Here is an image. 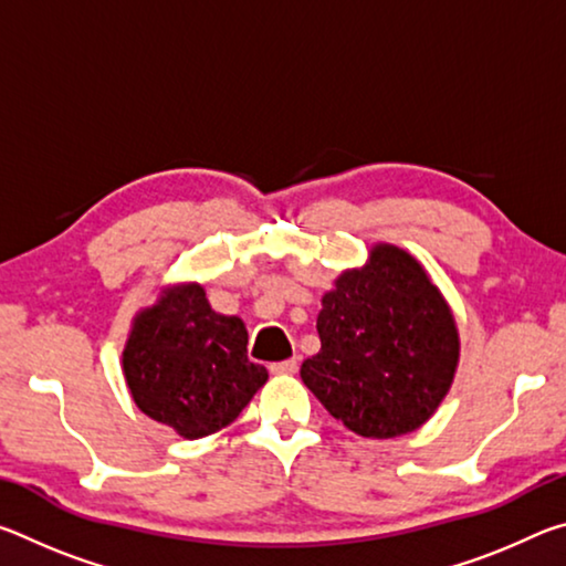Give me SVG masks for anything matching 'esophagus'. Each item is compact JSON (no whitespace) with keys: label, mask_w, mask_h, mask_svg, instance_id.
Here are the masks:
<instances>
[{"label":"esophagus","mask_w":566,"mask_h":566,"mask_svg":"<svg viewBox=\"0 0 566 566\" xmlns=\"http://www.w3.org/2000/svg\"><path fill=\"white\" fill-rule=\"evenodd\" d=\"M296 369H300V359H296V357L270 364V371H272V375H294Z\"/></svg>","instance_id":"34e87169"}]
</instances>
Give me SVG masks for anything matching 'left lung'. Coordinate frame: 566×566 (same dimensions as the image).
<instances>
[{
    "label": "left lung",
    "instance_id": "8db88e82",
    "mask_svg": "<svg viewBox=\"0 0 566 566\" xmlns=\"http://www.w3.org/2000/svg\"><path fill=\"white\" fill-rule=\"evenodd\" d=\"M322 349L300 375L354 434L391 439L419 429L452 387L459 329L439 286L407 249L379 242L322 296Z\"/></svg>",
    "mask_w": 566,
    "mask_h": 566
}]
</instances>
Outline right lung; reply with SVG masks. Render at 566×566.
<instances>
[{
	"instance_id": "obj_1",
	"label": "right lung",
	"mask_w": 566,
	"mask_h": 566,
	"mask_svg": "<svg viewBox=\"0 0 566 566\" xmlns=\"http://www.w3.org/2000/svg\"><path fill=\"white\" fill-rule=\"evenodd\" d=\"M247 327L212 310L202 284H169L134 314L122 371L139 411L199 439L232 424L270 379L247 359Z\"/></svg>"
}]
</instances>
